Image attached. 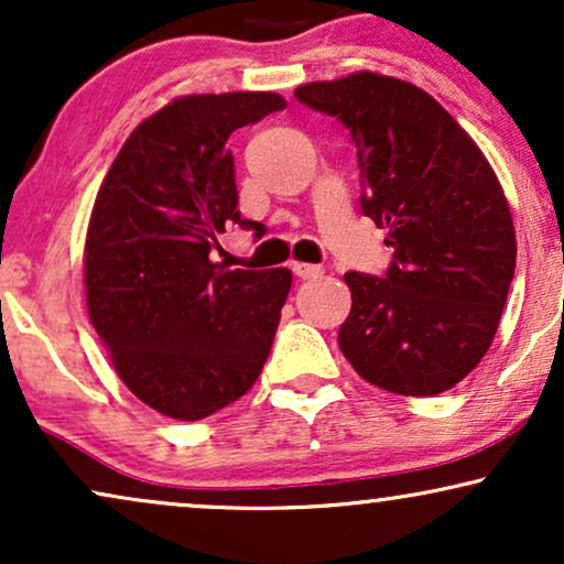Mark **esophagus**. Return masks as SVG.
<instances>
[{"label": "esophagus", "mask_w": 564, "mask_h": 564, "mask_svg": "<svg viewBox=\"0 0 564 564\" xmlns=\"http://www.w3.org/2000/svg\"><path fill=\"white\" fill-rule=\"evenodd\" d=\"M292 272H295L300 280H315V276L323 274L321 264H303V261H292Z\"/></svg>", "instance_id": "1"}]
</instances>
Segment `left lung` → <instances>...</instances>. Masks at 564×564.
<instances>
[{"label": "left lung", "instance_id": "8db88e82", "mask_svg": "<svg viewBox=\"0 0 564 564\" xmlns=\"http://www.w3.org/2000/svg\"><path fill=\"white\" fill-rule=\"evenodd\" d=\"M351 130L361 213L388 230L384 276L346 272L351 313L338 346L359 377L398 395H438L480 365L516 269L496 172L429 91L357 72L295 89Z\"/></svg>", "mask_w": 564, "mask_h": 564}]
</instances>
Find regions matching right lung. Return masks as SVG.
Masks as SVG:
<instances>
[{
  "label": "right lung",
  "instance_id": "add662e5",
  "mask_svg": "<svg viewBox=\"0 0 564 564\" xmlns=\"http://www.w3.org/2000/svg\"><path fill=\"white\" fill-rule=\"evenodd\" d=\"M274 91L174 99L138 126L97 192L84 246L91 326L138 400L176 421L251 390L272 349L290 269L210 261L238 213L234 130L284 110Z\"/></svg>",
  "mask_w": 564,
  "mask_h": 564
}]
</instances>
